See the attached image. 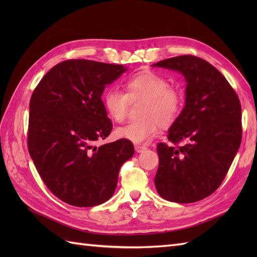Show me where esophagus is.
Instances as JSON below:
<instances>
[{
  "instance_id": "esophagus-1",
  "label": "esophagus",
  "mask_w": 257,
  "mask_h": 257,
  "mask_svg": "<svg viewBox=\"0 0 257 257\" xmlns=\"http://www.w3.org/2000/svg\"><path fill=\"white\" fill-rule=\"evenodd\" d=\"M135 149H136V151L138 152V154H141V152H144V151L147 150V147H146V146H140V145H138V146L135 147Z\"/></svg>"
}]
</instances>
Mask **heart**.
<instances>
[{
  "label": "heart",
  "mask_w": 257,
  "mask_h": 257,
  "mask_svg": "<svg viewBox=\"0 0 257 257\" xmlns=\"http://www.w3.org/2000/svg\"><path fill=\"white\" fill-rule=\"evenodd\" d=\"M127 94L110 87L102 97L103 107L113 121L121 122L127 116L129 100L144 99L140 119L116 129V136L136 145L147 144L159 133L162 125L171 124L181 110L182 92L169 86V81L163 76L154 72H141L128 78L124 83Z\"/></svg>",
  "instance_id": "heart-1"
}]
</instances>
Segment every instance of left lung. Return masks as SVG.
<instances>
[{"label": "left lung", "mask_w": 257, "mask_h": 257, "mask_svg": "<svg viewBox=\"0 0 257 257\" xmlns=\"http://www.w3.org/2000/svg\"><path fill=\"white\" fill-rule=\"evenodd\" d=\"M152 66L181 73L187 81L185 105L168 139L183 147L158 144V193L177 203L205 199L220 187L242 140V109L226 78L204 59L182 55Z\"/></svg>", "instance_id": "1"}]
</instances>
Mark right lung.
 Wrapping results in <instances>:
<instances>
[{
    "mask_svg": "<svg viewBox=\"0 0 257 257\" xmlns=\"http://www.w3.org/2000/svg\"><path fill=\"white\" fill-rule=\"evenodd\" d=\"M127 68L87 59L55 65L30 101L27 146L51 192L66 203L89 207L111 198L119 169L134 156L132 141L94 146L112 129L101 95Z\"/></svg>",
    "mask_w": 257,
    "mask_h": 257,
    "instance_id": "add662e5",
    "label": "right lung"
}]
</instances>
